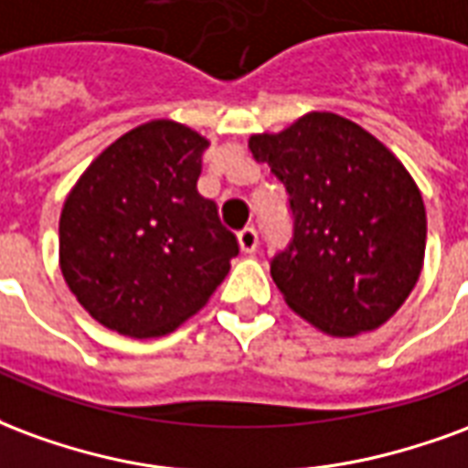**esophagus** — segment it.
<instances>
[{
    "instance_id": "obj_1",
    "label": "esophagus",
    "mask_w": 468,
    "mask_h": 468,
    "mask_svg": "<svg viewBox=\"0 0 468 468\" xmlns=\"http://www.w3.org/2000/svg\"><path fill=\"white\" fill-rule=\"evenodd\" d=\"M239 239V249L244 251V254H251V251H257L259 247V234L254 227H244V229L237 234Z\"/></svg>"
}]
</instances>
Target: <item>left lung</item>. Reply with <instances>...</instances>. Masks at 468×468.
Segmentation results:
<instances>
[{"label": "left lung", "mask_w": 468, "mask_h": 468, "mask_svg": "<svg viewBox=\"0 0 468 468\" xmlns=\"http://www.w3.org/2000/svg\"><path fill=\"white\" fill-rule=\"evenodd\" d=\"M249 149L289 192L294 239L271 261L289 309L339 339L387 324L424 267L426 209L407 166L334 112L251 134Z\"/></svg>", "instance_id": "1"}]
</instances>
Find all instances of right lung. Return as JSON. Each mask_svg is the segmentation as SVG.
Wrapping results in <instances>:
<instances>
[{
    "label": "right lung",
    "instance_id": "1",
    "mask_svg": "<svg viewBox=\"0 0 468 468\" xmlns=\"http://www.w3.org/2000/svg\"><path fill=\"white\" fill-rule=\"evenodd\" d=\"M209 139L172 119L122 134L84 169L59 217V269L91 319L152 339L209 302L239 254L197 192Z\"/></svg>",
    "mask_w": 468,
    "mask_h": 468
}]
</instances>
